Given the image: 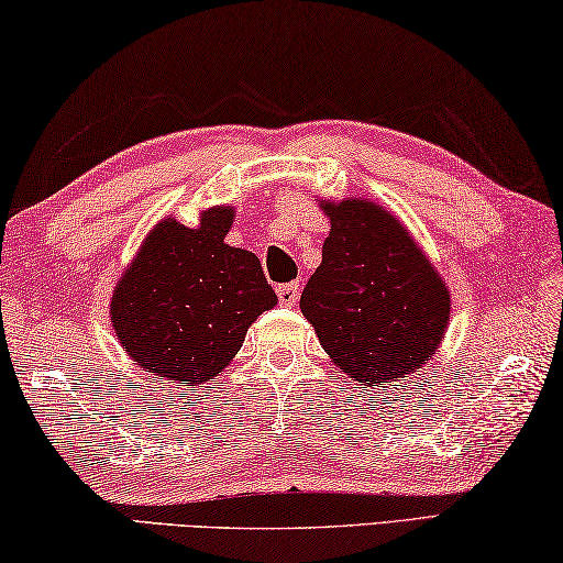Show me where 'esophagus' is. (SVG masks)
<instances>
[{
    "mask_svg": "<svg viewBox=\"0 0 563 563\" xmlns=\"http://www.w3.org/2000/svg\"><path fill=\"white\" fill-rule=\"evenodd\" d=\"M276 297L284 303V307H294L299 299V282H291V284H282L279 289H276Z\"/></svg>",
    "mask_w": 563,
    "mask_h": 563,
    "instance_id": "obj_1",
    "label": "esophagus"
}]
</instances>
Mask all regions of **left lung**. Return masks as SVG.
<instances>
[{"label":"left lung","instance_id":"1","mask_svg":"<svg viewBox=\"0 0 563 563\" xmlns=\"http://www.w3.org/2000/svg\"><path fill=\"white\" fill-rule=\"evenodd\" d=\"M331 232L299 307L324 352L364 386L404 379L434 356L449 289L391 211L366 199L327 201Z\"/></svg>","mask_w":563,"mask_h":563}]
</instances>
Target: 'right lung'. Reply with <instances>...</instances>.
<instances>
[{"instance_id":"obj_1","label":"right lung","mask_w":563,"mask_h":563,"mask_svg":"<svg viewBox=\"0 0 563 563\" xmlns=\"http://www.w3.org/2000/svg\"><path fill=\"white\" fill-rule=\"evenodd\" d=\"M232 221V207H211L197 229L159 221L112 294L119 344L169 384L217 376L276 303L260 260L224 244Z\"/></svg>"}]
</instances>
